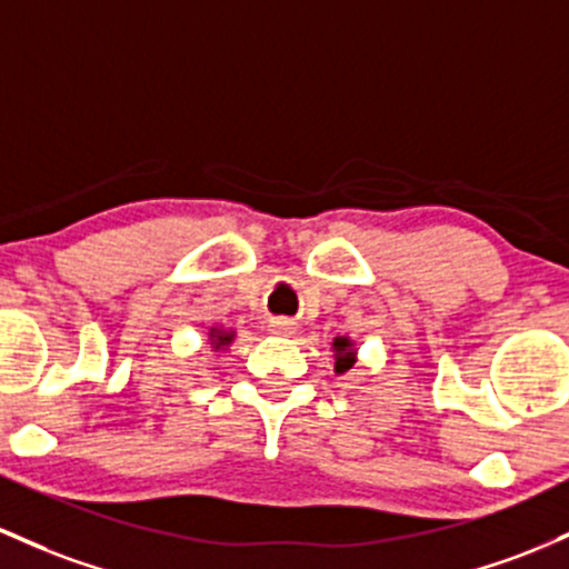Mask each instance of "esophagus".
I'll use <instances>...</instances> for the list:
<instances>
[{"instance_id":"esophagus-1","label":"esophagus","mask_w":569,"mask_h":569,"mask_svg":"<svg viewBox=\"0 0 569 569\" xmlns=\"http://www.w3.org/2000/svg\"><path fill=\"white\" fill-rule=\"evenodd\" d=\"M295 329V321H289V318H274V321H270V332L274 337H291Z\"/></svg>"}]
</instances>
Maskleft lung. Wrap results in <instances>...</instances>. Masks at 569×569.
<instances>
[{"instance_id": "8db88e82", "label": "left lung", "mask_w": 569, "mask_h": 569, "mask_svg": "<svg viewBox=\"0 0 569 569\" xmlns=\"http://www.w3.org/2000/svg\"><path fill=\"white\" fill-rule=\"evenodd\" d=\"M332 353H335V372H337V376H346V372L353 370L356 342L351 340V337H335Z\"/></svg>"}]
</instances>
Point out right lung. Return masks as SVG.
<instances>
[{
  "label": "right lung",
  "instance_id": "1",
  "mask_svg": "<svg viewBox=\"0 0 569 569\" xmlns=\"http://www.w3.org/2000/svg\"><path fill=\"white\" fill-rule=\"evenodd\" d=\"M234 337H237L234 329L210 327V329H208V346H210V351H227V348L234 342Z\"/></svg>",
  "mask_w": 569,
  "mask_h": 569
}]
</instances>
